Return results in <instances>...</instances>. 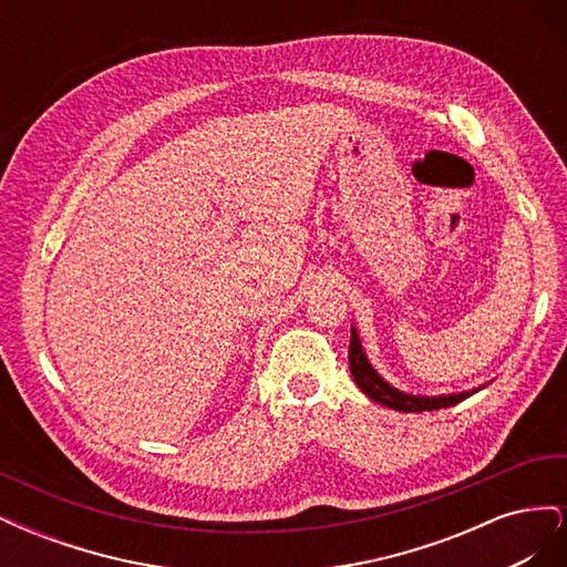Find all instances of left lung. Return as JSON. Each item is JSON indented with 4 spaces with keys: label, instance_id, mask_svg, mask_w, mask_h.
Returning a JSON list of instances; mask_svg holds the SVG:
<instances>
[{
    "label": "left lung",
    "instance_id": "8db88e82",
    "mask_svg": "<svg viewBox=\"0 0 567 567\" xmlns=\"http://www.w3.org/2000/svg\"><path fill=\"white\" fill-rule=\"evenodd\" d=\"M350 371L352 379L359 385L369 400L379 402L388 409L394 411H435V409H447L458 404L461 400L471 398L477 390L487 388L489 383H483L480 388L473 390H463V392H450V394H411L404 392L400 388H394L392 383H388L383 375L373 369V364L369 362V357L362 348V338H359V331L354 329V323L350 326Z\"/></svg>",
    "mask_w": 567,
    "mask_h": 567
}]
</instances>
